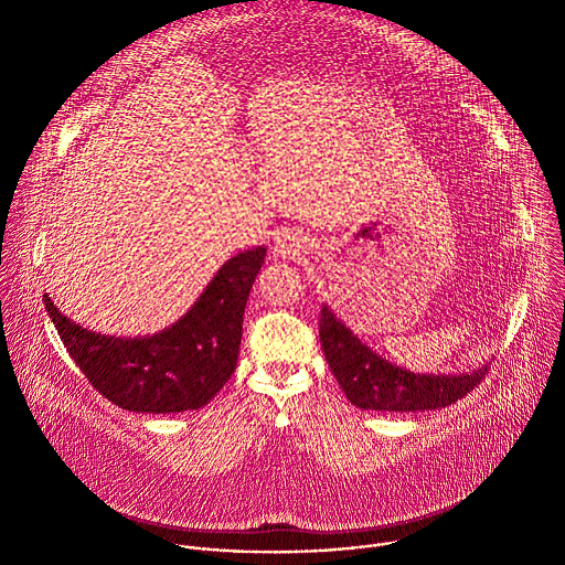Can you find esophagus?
I'll return each mask as SVG.
<instances>
[{
    "instance_id": "1",
    "label": "esophagus",
    "mask_w": 565,
    "mask_h": 565,
    "mask_svg": "<svg viewBox=\"0 0 565 565\" xmlns=\"http://www.w3.org/2000/svg\"><path fill=\"white\" fill-rule=\"evenodd\" d=\"M301 250V241L292 234H279L275 238V246H273V255L281 257V259H290L297 257Z\"/></svg>"
}]
</instances>
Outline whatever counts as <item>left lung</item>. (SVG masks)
Wrapping results in <instances>:
<instances>
[{
	"mask_svg": "<svg viewBox=\"0 0 565 565\" xmlns=\"http://www.w3.org/2000/svg\"><path fill=\"white\" fill-rule=\"evenodd\" d=\"M319 340L338 384L360 409L407 414L449 407L488 373V364L469 373H414L391 364L353 335L327 303L321 306Z\"/></svg>",
	"mask_w": 565,
	"mask_h": 565,
	"instance_id": "1",
	"label": "left lung"
}]
</instances>
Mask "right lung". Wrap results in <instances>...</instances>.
Returning <instances> with one entry per match:
<instances>
[{"instance_id": "1", "label": "right lung", "mask_w": 565, "mask_h": 565, "mask_svg": "<svg viewBox=\"0 0 565 565\" xmlns=\"http://www.w3.org/2000/svg\"><path fill=\"white\" fill-rule=\"evenodd\" d=\"M266 248L227 259L190 310L153 335L116 338L75 324L44 292L60 340L87 380L114 405L136 414L205 407L236 369L244 310Z\"/></svg>"}]
</instances>
